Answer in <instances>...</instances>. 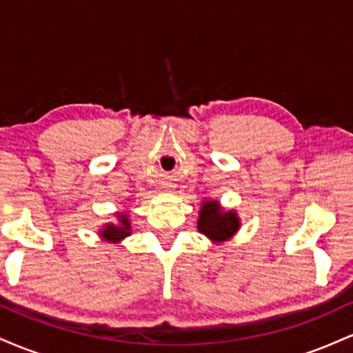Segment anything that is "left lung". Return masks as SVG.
Listing matches in <instances>:
<instances>
[{
  "instance_id": "obj_1",
  "label": "left lung",
  "mask_w": 353,
  "mask_h": 353,
  "mask_svg": "<svg viewBox=\"0 0 353 353\" xmlns=\"http://www.w3.org/2000/svg\"><path fill=\"white\" fill-rule=\"evenodd\" d=\"M241 229V217L234 209L225 210L219 201H202L197 230L214 244L229 241Z\"/></svg>"
}]
</instances>
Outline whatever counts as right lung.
<instances>
[{
  "mask_svg": "<svg viewBox=\"0 0 353 353\" xmlns=\"http://www.w3.org/2000/svg\"><path fill=\"white\" fill-rule=\"evenodd\" d=\"M99 236L109 244H119L131 236V221L128 212H116V222H108L99 229Z\"/></svg>",
  "mask_w": 353,
  "mask_h": 353,
  "instance_id": "obj_1",
  "label": "right lung"
}]
</instances>
